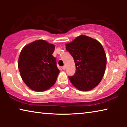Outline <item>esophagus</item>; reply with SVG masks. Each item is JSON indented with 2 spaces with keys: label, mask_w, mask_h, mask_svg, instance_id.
<instances>
[{
  "label": "esophagus",
  "mask_w": 127,
  "mask_h": 127,
  "mask_svg": "<svg viewBox=\"0 0 127 127\" xmlns=\"http://www.w3.org/2000/svg\"><path fill=\"white\" fill-rule=\"evenodd\" d=\"M65 68H66V67H65V66H62V69H63V70H65Z\"/></svg>",
  "instance_id": "1"
}]
</instances>
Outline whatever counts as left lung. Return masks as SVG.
<instances>
[{
    "label": "left lung",
    "instance_id": "left-lung-1",
    "mask_svg": "<svg viewBox=\"0 0 127 127\" xmlns=\"http://www.w3.org/2000/svg\"><path fill=\"white\" fill-rule=\"evenodd\" d=\"M66 46L76 65L75 74L68 77L72 84L83 91L98 86L106 65V56L101 44L93 38L80 35Z\"/></svg>",
    "mask_w": 127,
    "mask_h": 127
}]
</instances>
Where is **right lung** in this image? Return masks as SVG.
Listing matches in <instances>:
<instances>
[{
    "label": "right lung",
    "mask_w": 127,
    "mask_h": 127,
    "mask_svg": "<svg viewBox=\"0 0 127 127\" xmlns=\"http://www.w3.org/2000/svg\"><path fill=\"white\" fill-rule=\"evenodd\" d=\"M54 45L43 40L30 43L22 48L18 66L22 80L31 89L43 91L57 80L60 70L53 56Z\"/></svg>",
    "instance_id": "1"
}]
</instances>
